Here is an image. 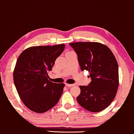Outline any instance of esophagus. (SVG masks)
Listing matches in <instances>:
<instances>
[{
	"label": "esophagus",
	"instance_id": "1",
	"mask_svg": "<svg viewBox=\"0 0 134 134\" xmlns=\"http://www.w3.org/2000/svg\"><path fill=\"white\" fill-rule=\"evenodd\" d=\"M65 86L68 87H72V86H74V84H70L65 83Z\"/></svg>",
	"mask_w": 134,
	"mask_h": 134
}]
</instances>
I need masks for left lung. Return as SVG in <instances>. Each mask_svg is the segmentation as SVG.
<instances>
[{
    "mask_svg": "<svg viewBox=\"0 0 134 134\" xmlns=\"http://www.w3.org/2000/svg\"><path fill=\"white\" fill-rule=\"evenodd\" d=\"M78 55L82 71H88L91 82L80 86L76 98L81 106L92 112L104 110L115 97L119 85L118 66L110 48L99 42H78L69 44Z\"/></svg>",
    "mask_w": 134,
    "mask_h": 134,
    "instance_id": "left-lung-1",
    "label": "left lung"
}]
</instances>
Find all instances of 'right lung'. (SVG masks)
Instances as JSON below:
<instances>
[{
    "mask_svg": "<svg viewBox=\"0 0 134 134\" xmlns=\"http://www.w3.org/2000/svg\"><path fill=\"white\" fill-rule=\"evenodd\" d=\"M64 48V44L31 47L18 57L13 72L14 82L20 98L30 110L46 112L59 101L65 84L50 81L48 72Z\"/></svg>",
    "mask_w": 134,
    "mask_h": 134,
    "instance_id": "1",
    "label": "right lung"
}]
</instances>
